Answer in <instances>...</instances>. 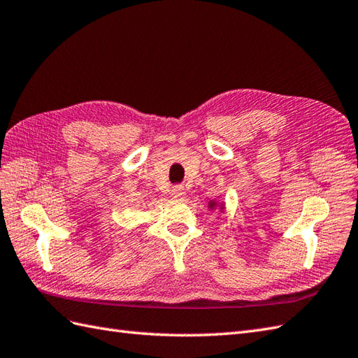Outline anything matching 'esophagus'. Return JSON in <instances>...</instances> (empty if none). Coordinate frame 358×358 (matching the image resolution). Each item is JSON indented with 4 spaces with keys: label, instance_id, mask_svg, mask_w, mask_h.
<instances>
[{
    "label": "esophagus",
    "instance_id": "obj_1",
    "mask_svg": "<svg viewBox=\"0 0 358 358\" xmlns=\"http://www.w3.org/2000/svg\"><path fill=\"white\" fill-rule=\"evenodd\" d=\"M171 194H172V196H173V198H182V196H185L186 192H185V187L180 186V185H177V186H173V187H172Z\"/></svg>",
    "mask_w": 358,
    "mask_h": 358
}]
</instances>
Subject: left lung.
<instances>
[{
    "label": "left lung",
    "mask_w": 358,
    "mask_h": 358,
    "mask_svg": "<svg viewBox=\"0 0 358 358\" xmlns=\"http://www.w3.org/2000/svg\"><path fill=\"white\" fill-rule=\"evenodd\" d=\"M216 206H217V204L215 203V201H212V203H210V208H213V207H216ZM222 208H224V206H221V210H222Z\"/></svg>",
    "instance_id": "1"
}]
</instances>
